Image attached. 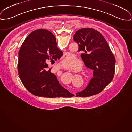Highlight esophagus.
<instances>
[{
    "label": "esophagus",
    "mask_w": 132,
    "mask_h": 132,
    "mask_svg": "<svg viewBox=\"0 0 132 132\" xmlns=\"http://www.w3.org/2000/svg\"><path fill=\"white\" fill-rule=\"evenodd\" d=\"M76 96V94H74V96Z\"/></svg>",
    "instance_id": "34e87169"
}]
</instances>
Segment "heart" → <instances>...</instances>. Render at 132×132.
Instances as JSON below:
<instances>
[{"mask_svg": "<svg viewBox=\"0 0 132 132\" xmlns=\"http://www.w3.org/2000/svg\"><path fill=\"white\" fill-rule=\"evenodd\" d=\"M79 64V62L75 59L74 56L69 54L63 61L61 65L64 68H72L77 66Z\"/></svg>", "mask_w": 132, "mask_h": 132, "instance_id": "obj_1", "label": "heart"}]
</instances>
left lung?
<instances>
[{
    "label": "left lung",
    "mask_w": 132,
    "mask_h": 132,
    "mask_svg": "<svg viewBox=\"0 0 132 132\" xmlns=\"http://www.w3.org/2000/svg\"><path fill=\"white\" fill-rule=\"evenodd\" d=\"M73 40L78 43V52L86 66L93 70V77L85 89L76 97H85L101 92L112 81L115 74V58L101 33L93 28H84L76 32Z\"/></svg>",
    "instance_id": "obj_1"
}]
</instances>
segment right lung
Returning a JSON list of instances; mask_svg holds the SVG:
<instances>
[{
	"label": "right lung",
	"instance_id": "obj_1",
	"mask_svg": "<svg viewBox=\"0 0 132 132\" xmlns=\"http://www.w3.org/2000/svg\"><path fill=\"white\" fill-rule=\"evenodd\" d=\"M63 54L57 46L54 35L50 31L41 29L29 34L18 52V71L29 92L48 98L74 96L60 84L50 69H47L46 61L59 59Z\"/></svg>",
	"mask_w": 132,
	"mask_h": 132
}]
</instances>
